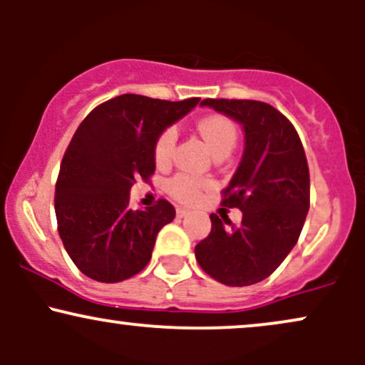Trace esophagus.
Wrapping results in <instances>:
<instances>
[{
    "mask_svg": "<svg viewBox=\"0 0 365 365\" xmlns=\"http://www.w3.org/2000/svg\"><path fill=\"white\" fill-rule=\"evenodd\" d=\"M188 215H190V211H188L187 207H177V216L178 217H185Z\"/></svg>",
    "mask_w": 365,
    "mask_h": 365,
    "instance_id": "obj_1",
    "label": "esophagus"
}]
</instances>
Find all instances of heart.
I'll list each match as a JSON object with an SVG mask.
<instances>
[{"instance_id": "heart-1", "label": "heart", "mask_w": 365, "mask_h": 365, "mask_svg": "<svg viewBox=\"0 0 365 365\" xmlns=\"http://www.w3.org/2000/svg\"><path fill=\"white\" fill-rule=\"evenodd\" d=\"M197 130H199L200 137H202L209 150L215 156L230 153L238 137L235 123L221 115H209L206 118H202L197 123ZM175 144H177V130L173 127L165 128L159 133L156 144H154V161H156V165H168L171 158H173ZM166 188L180 202L194 204L202 197L207 188H211V182L190 177V175L185 173H178L168 180Z\"/></svg>"}]
</instances>
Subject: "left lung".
Instances as JSON below:
<instances>
[{"label":"left lung","mask_w":365,"mask_h":365,"mask_svg":"<svg viewBox=\"0 0 365 365\" xmlns=\"http://www.w3.org/2000/svg\"><path fill=\"white\" fill-rule=\"evenodd\" d=\"M245 132V149L221 206L238 207L242 223L211 215V233L195 245L199 266L216 282L249 287L266 279L290 254L311 206L305 150L290 120L267 103L204 99Z\"/></svg>","instance_id":"obj_1"}]
</instances>
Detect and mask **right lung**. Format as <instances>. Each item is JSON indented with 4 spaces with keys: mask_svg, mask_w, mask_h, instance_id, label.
I'll list each match as a JSON object with an SVG mask.
<instances>
[{
    "mask_svg": "<svg viewBox=\"0 0 365 365\" xmlns=\"http://www.w3.org/2000/svg\"><path fill=\"white\" fill-rule=\"evenodd\" d=\"M121 94L83 118L63 156L54 190L58 233L75 266L101 283L140 273L175 207L159 199L130 209L135 180L150 182L159 133L199 103Z\"/></svg>",
    "mask_w": 365,
    "mask_h": 365,
    "instance_id": "1",
    "label": "right lung"
}]
</instances>
